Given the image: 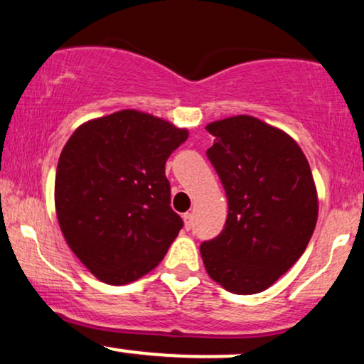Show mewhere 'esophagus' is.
<instances>
[{
  "mask_svg": "<svg viewBox=\"0 0 364 364\" xmlns=\"http://www.w3.org/2000/svg\"><path fill=\"white\" fill-rule=\"evenodd\" d=\"M183 220H185V229H191V224H193V215H191L190 212H186V214L183 215Z\"/></svg>",
  "mask_w": 364,
  "mask_h": 364,
  "instance_id": "esophagus-1",
  "label": "esophagus"
}]
</instances>
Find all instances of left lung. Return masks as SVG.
Masks as SVG:
<instances>
[{
  "instance_id": "1",
  "label": "left lung",
  "mask_w": 364,
  "mask_h": 364,
  "mask_svg": "<svg viewBox=\"0 0 364 364\" xmlns=\"http://www.w3.org/2000/svg\"><path fill=\"white\" fill-rule=\"evenodd\" d=\"M207 150L228 196L219 236L200 246L207 274L225 291L257 294L298 262L318 219V196L303 150L253 116L207 124Z\"/></svg>"
}]
</instances>
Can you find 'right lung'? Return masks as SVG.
<instances>
[{
    "mask_svg": "<svg viewBox=\"0 0 364 364\" xmlns=\"http://www.w3.org/2000/svg\"><path fill=\"white\" fill-rule=\"evenodd\" d=\"M188 129L123 109L90 119L61 150L54 181L58 223L99 281L129 284L156 269L183 220L171 208L166 161Z\"/></svg>",
    "mask_w": 364,
    "mask_h": 364,
    "instance_id": "add662e5",
    "label": "right lung"
}]
</instances>
